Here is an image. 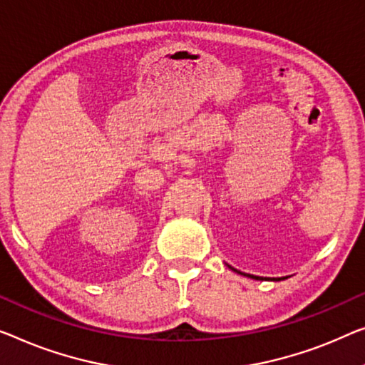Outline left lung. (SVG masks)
<instances>
[{"mask_svg":"<svg viewBox=\"0 0 365 365\" xmlns=\"http://www.w3.org/2000/svg\"><path fill=\"white\" fill-rule=\"evenodd\" d=\"M237 272V270H236ZM244 275H246V274H244ZM252 279H257V277H252Z\"/></svg>","mask_w":365,"mask_h":365,"instance_id":"8db88e82","label":"left lung"}]
</instances>
